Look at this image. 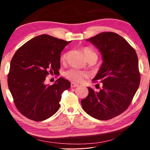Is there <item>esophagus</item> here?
Masks as SVG:
<instances>
[{"instance_id":"esophagus-1","label":"esophagus","mask_w":150,"mask_h":150,"mask_svg":"<svg viewBox=\"0 0 150 150\" xmlns=\"http://www.w3.org/2000/svg\"><path fill=\"white\" fill-rule=\"evenodd\" d=\"M77 86H79L78 84H77V83H71V87L74 88V87H77Z\"/></svg>"}]
</instances>
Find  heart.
<instances>
[{
  "label": "heart",
  "instance_id": "heart-1",
  "mask_svg": "<svg viewBox=\"0 0 150 150\" xmlns=\"http://www.w3.org/2000/svg\"><path fill=\"white\" fill-rule=\"evenodd\" d=\"M83 52H84L88 62H90V61H93L95 62H96V60L98 59V55L93 50L91 49L89 47H85L83 49ZM67 53H65L61 57V59L62 61H65L67 59ZM85 75L86 74L84 72L75 69H69L65 73V76L66 78L75 83L81 82L83 79V78L85 77Z\"/></svg>",
  "mask_w": 150,
  "mask_h": 150
}]
</instances>
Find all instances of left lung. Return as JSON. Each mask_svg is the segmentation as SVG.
I'll return each mask as SVG.
<instances>
[{"instance_id":"8db88e82","label":"left lung","mask_w":150,"mask_h":150,"mask_svg":"<svg viewBox=\"0 0 150 150\" xmlns=\"http://www.w3.org/2000/svg\"><path fill=\"white\" fill-rule=\"evenodd\" d=\"M87 41L102 55L103 64L93 79L100 81L102 88L95 92L88 87V96L81 100V105L92 117L110 120L128 108L139 87L138 56L128 42L116 33L103 32Z\"/></svg>"}]
</instances>
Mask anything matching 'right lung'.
<instances>
[{
  "label": "right lung",
  "instance_id": "add662e5",
  "mask_svg": "<svg viewBox=\"0 0 150 150\" xmlns=\"http://www.w3.org/2000/svg\"><path fill=\"white\" fill-rule=\"evenodd\" d=\"M71 42L42 34L25 43L14 54L8 85L15 106L26 118L42 121L59 110L62 94L70 88V82L62 77L52 85L44 81L50 73L58 71L61 52Z\"/></svg>",
  "mask_w": 150,
  "mask_h": 150
}]
</instances>
